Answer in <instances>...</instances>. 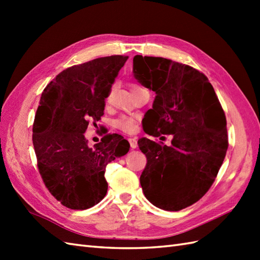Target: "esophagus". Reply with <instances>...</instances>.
<instances>
[{
	"label": "esophagus",
	"instance_id": "esophagus-1",
	"mask_svg": "<svg viewBox=\"0 0 260 260\" xmlns=\"http://www.w3.org/2000/svg\"><path fill=\"white\" fill-rule=\"evenodd\" d=\"M128 142H129V145L132 148L137 147V140L134 139V137H131V139H128Z\"/></svg>",
	"mask_w": 260,
	"mask_h": 260
}]
</instances>
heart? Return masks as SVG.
Listing matches in <instances>:
<instances>
[{"mask_svg":"<svg viewBox=\"0 0 260 260\" xmlns=\"http://www.w3.org/2000/svg\"><path fill=\"white\" fill-rule=\"evenodd\" d=\"M131 89L134 92L137 89H141V87L135 85V84H131ZM137 123H139V120H137V117H135V116L123 115V116H120V117H118L117 119H115L114 125L116 128H118L119 131L124 132V133L133 134L137 131Z\"/></svg>","mask_w":260,"mask_h":260,"instance_id":"b5f03b06","label":"heart"}]
</instances>
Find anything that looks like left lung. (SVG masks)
Returning a JSON list of instances; mask_svg holds the SVG:
<instances>
[{
  "mask_svg": "<svg viewBox=\"0 0 260 260\" xmlns=\"http://www.w3.org/2000/svg\"><path fill=\"white\" fill-rule=\"evenodd\" d=\"M134 76L155 91L144 132L173 135L171 146L141 139L146 167L140 182L154 206L179 211L200 200L217 178L228 150L227 119L201 71L161 57L137 56Z\"/></svg>",
  "mask_w": 260,
  "mask_h": 260,
  "instance_id": "8db88e82",
  "label": "left lung"
}]
</instances>
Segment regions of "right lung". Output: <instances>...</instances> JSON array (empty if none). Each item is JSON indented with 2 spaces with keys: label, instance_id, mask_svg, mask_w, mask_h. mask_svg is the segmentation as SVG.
Wrapping results in <instances>:
<instances>
[{
  "label": "right lung",
  "instance_id": "add662e5",
  "mask_svg": "<svg viewBox=\"0 0 260 260\" xmlns=\"http://www.w3.org/2000/svg\"><path fill=\"white\" fill-rule=\"evenodd\" d=\"M127 59L117 54L73 66L42 91L32 128L38 170L49 192L69 209L101 202L108 189L107 164L129 150L118 134L106 135L93 148L84 135L104 115L105 99Z\"/></svg>",
  "mask_w": 260,
  "mask_h": 260
}]
</instances>
